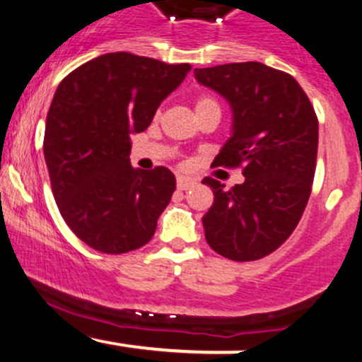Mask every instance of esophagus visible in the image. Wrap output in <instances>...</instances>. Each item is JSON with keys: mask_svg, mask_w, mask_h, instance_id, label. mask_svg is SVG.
<instances>
[{"mask_svg": "<svg viewBox=\"0 0 362 362\" xmlns=\"http://www.w3.org/2000/svg\"><path fill=\"white\" fill-rule=\"evenodd\" d=\"M195 182L192 178H187V177H178L177 178V187L178 190H189L190 187H194Z\"/></svg>", "mask_w": 362, "mask_h": 362, "instance_id": "1", "label": "esophagus"}]
</instances>
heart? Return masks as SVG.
Wrapping results in <instances>:
<instances>
[{
    "instance_id": "obj_1",
    "label": "heart",
    "mask_w": 362,
    "mask_h": 362,
    "mask_svg": "<svg viewBox=\"0 0 362 362\" xmlns=\"http://www.w3.org/2000/svg\"><path fill=\"white\" fill-rule=\"evenodd\" d=\"M207 107H216V109H219L218 102H216L213 97H207V95H204V97H199L197 102H195V110L207 109Z\"/></svg>"
}]
</instances>
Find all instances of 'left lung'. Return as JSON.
Masks as SVG:
<instances>
[{
    "mask_svg": "<svg viewBox=\"0 0 362 362\" xmlns=\"http://www.w3.org/2000/svg\"><path fill=\"white\" fill-rule=\"evenodd\" d=\"M201 85L230 103L231 136L216 167H243V184L216 178L214 202L202 218L209 247L230 260H257L279 248L300 223L311 194L318 119L300 83L262 62L195 68Z\"/></svg>",
    "mask_w": 362,
    "mask_h": 362,
    "instance_id": "left-lung-1",
    "label": "left lung"
}]
</instances>
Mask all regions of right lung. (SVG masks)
Listing matches in <instances>:
<instances>
[{
	"label": "right lung",
	"mask_w": 362,
	"mask_h": 362,
	"mask_svg": "<svg viewBox=\"0 0 362 362\" xmlns=\"http://www.w3.org/2000/svg\"><path fill=\"white\" fill-rule=\"evenodd\" d=\"M190 69L109 52L57 86L45 120V165L61 216L95 250L126 253L155 235L177 180L165 167L132 168L131 136L148 129Z\"/></svg>",
	"instance_id": "obj_1"
}]
</instances>
